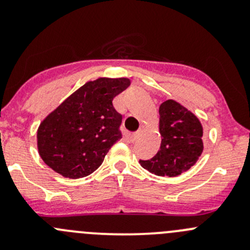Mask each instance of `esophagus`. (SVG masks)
I'll return each instance as SVG.
<instances>
[{
  "label": "esophagus",
  "mask_w": 250,
  "mask_h": 250,
  "mask_svg": "<svg viewBox=\"0 0 250 250\" xmlns=\"http://www.w3.org/2000/svg\"><path fill=\"white\" fill-rule=\"evenodd\" d=\"M144 130H145V127H144V125H141V127L139 128V130H137V132H135V133H133L132 137H130V140H132V141L137 140L138 138H139V135L141 134V133L144 132Z\"/></svg>",
  "instance_id": "1"
}]
</instances>
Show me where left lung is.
<instances>
[{
  "label": "left lung",
  "instance_id": "1",
  "mask_svg": "<svg viewBox=\"0 0 250 250\" xmlns=\"http://www.w3.org/2000/svg\"><path fill=\"white\" fill-rule=\"evenodd\" d=\"M161 146L141 167L160 176H178L196 165L203 152V127L195 113L175 100L160 106Z\"/></svg>",
  "mask_w": 250,
  "mask_h": 250
}]
</instances>
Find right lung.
<instances>
[{
  "instance_id": "add662e5",
  "label": "right lung",
  "mask_w": 250,
  "mask_h": 250,
  "mask_svg": "<svg viewBox=\"0 0 250 250\" xmlns=\"http://www.w3.org/2000/svg\"><path fill=\"white\" fill-rule=\"evenodd\" d=\"M129 84L125 77L89 81L48 113L37 129V148L48 167L70 179L84 178L100 167L122 138V116L112 100Z\"/></svg>"
}]
</instances>
